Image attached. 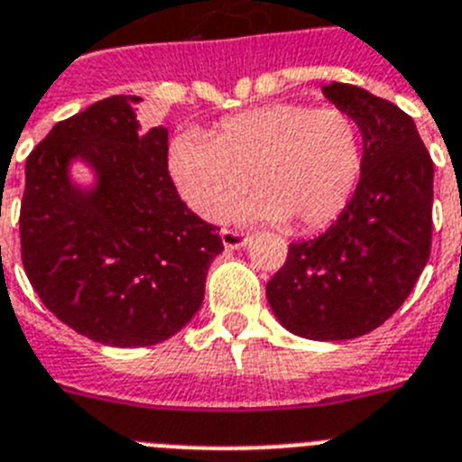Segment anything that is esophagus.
Listing matches in <instances>:
<instances>
[{
	"instance_id": "obj_1",
	"label": "esophagus",
	"mask_w": 462,
	"mask_h": 462,
	"mask_svg": "<svg viewBox=\"0 0 462 462\" xmlns=\"http://www.w3.org/2000/svg\"><path fill=\"white\" fill-rule=\"evenodd\" d=\"M221 239H223V246L227 251H239L248 244V236L244 232H236V230H223L221 232Z\"/></svg>"
}]
</instances>
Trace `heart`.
<instances>
[{
    "label": "heart",
    "instance_id": "obj_1",
    "mask_svg": "<svg viewBox=\"0 0 462 462\" xmlns=\"http://www.w3.org/2000/svg\"><path fill=\"white\" fill-rule=\"evenodd\" d=\"M168 165L181 200L202 218L221 216L253 177L257 193L232 207L235 221H290L292 230L310 232L350 205L364 143L347 112L276 103L226 117L211 140L180 133Z\"/></svg>",
    "mask_w": 462,
    "mask_h": 462
}]
</instances>
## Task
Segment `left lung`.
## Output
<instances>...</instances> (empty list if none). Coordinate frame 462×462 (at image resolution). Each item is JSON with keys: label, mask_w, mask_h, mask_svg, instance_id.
<instances>
[{"label": "left lung", "mask_w": 462, "mask_h": 462, "mask_svg": "<svg viewBox=\"0 0 462 462\" xmlns=\"http://www.w3.org/2000/svg\"><path fill=\"white\" fill-rule=\"evenodd\" d=\"M356 122L364 170L350 205L329 230L290 244L267 282L278 322L309 340L371 334L402 306L430 255L433 161L417 124L393 103L355 85L322 87Z\"/></svg>", "instance_id": "left-lung-1"}]
</instances>
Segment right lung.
Segmentation results:
<instances>
[{
    "label": "right lung",
    "instance_id": "obj_1",
    "mask_svg": "<svg viewBox=\"0 0 462 462\" xmlns=\"http://www.w3.org/2000/svg\"><path fill=\"white\" fill-rule=\"evenodd\" d=\"M140 97H110L55 124L29 153L23 264L48 310L112 347L172 338L205 299L218 227L195 216L168 172V128L144 133ZM76 162L92 172L78 185Z\"/></svg>",
    "mask_w": 462,
    "mask_h": 462
}]
</instances>
